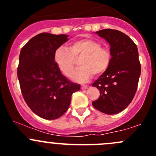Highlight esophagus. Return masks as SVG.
<instances>
[{"instance_id":"1","label":"esophagus","mask_w":156,"mask_h":156,"mask_svg":"<svg viewBox=\"0 0 156 156\" xmlns=\"http://www.w3.org/2000/svg\"><path fill=\"white\" fill-rule=\"evenodd\" d=\"M87 87H88V86H87V85H81V90H86V89H87Z\"/></svg>"}]
</instances>
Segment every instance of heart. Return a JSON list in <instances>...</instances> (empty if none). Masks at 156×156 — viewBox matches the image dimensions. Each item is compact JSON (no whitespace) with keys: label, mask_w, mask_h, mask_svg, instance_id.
Segmentation results:
<instances>
[{"label":"heart","mask_w":156,"mask_h":156,"mask_svg":"<svg viewBox=\"0 0 156 156\" xmlns=\"http://www.w3.org/2000/svg\"><path fill=\"white\" fill-rule=\"evenodd\" d=\"M81 68L71 75L74 81L87 82L94 75L106 72L112 62L111 50L101 47V44L92 38H83L74 41L68 49L59 47L54 53V62L58 69L65 76H69L75 68V59H79Z\"/></svg>","instance_id":"b5f03b06"}]
</instances>
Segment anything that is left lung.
I'll list each match as a JSON object with an SVG mask.
<instances>
[{
    "label": "left lung",
    "instance_id": "obj_1",
    "mask_svg": "<svg viewBox=\"0 0 156 156\" xmlns=\"http://www.w3.org/2000/svg\"><path fill=\"white\" fill-rule=\"evenodd\" d=\"M96 33L109 44L112 62L107 71L92 84L100 93L92 105L101 112L116 114L130 104L137 89L141 72L137 47L118 30L106 29Z\"/></svg>",
    "mask_w": 156,
    "mask_h": 156
}]
</instances>
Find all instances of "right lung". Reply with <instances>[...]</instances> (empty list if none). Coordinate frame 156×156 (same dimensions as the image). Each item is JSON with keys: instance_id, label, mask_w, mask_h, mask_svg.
Wrapping results in <instances>:
<instances>
[{"instance_id": "right-lung-1", "label": "right lung", "mask_w": 156, "mask_h": 156, "mask_svg": "<svg viewBox=\"0 0 156 156\" xmlns=\"http://www.w3.org/2000/svg\"><path fill=\"white\" fill-rule=\"evenodd\" d=\"M66 34L41 33L22 48L17 76L22 94L31 111L48 120L68 110L73 93L80 84L64 76L54 62V53L68 41Z\"/></svg>"}]
</instances>
